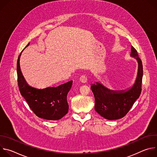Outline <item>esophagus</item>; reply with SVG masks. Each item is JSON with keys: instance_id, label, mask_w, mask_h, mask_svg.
<instances>
[{"instance_id": "1", "label": "esophagus", "mask_w": 157, "mask_h": 157, "mask_svg": "<svg viewBox=\"0 0 157 157\" xmlns=\"http://www.w3.org/2000/svg\"><path fill=\"white\" fill-rule=\"evenodd\" d=\"M79 81H80L82 83H85V82H87V78H86V77L85 76L82 75V76H81L80 78H79Z\"/></svg>"}]
</instances>
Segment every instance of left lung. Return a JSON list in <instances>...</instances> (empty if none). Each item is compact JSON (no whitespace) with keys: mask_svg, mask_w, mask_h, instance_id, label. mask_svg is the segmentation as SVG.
<instances>
[{"mask_svg":"<svg viewBox=\"0 0 157 157\" xmlns=\"http://www.w3.org/2000/svg\"><path fill=\"white\" fill-rule=\"evenodd\" d=\"M131 56L137 59L139 68L136 82L129 90L126 92L113 91L99 82L91 87L94 96L95 110L107 120H116L124 117L141 94L143 66L137 50L133 47H131Z\"/></svg>","mask_w":157,"mask_h":157,"instance_id":"obj_1","label":"left lung"}]
</instances>
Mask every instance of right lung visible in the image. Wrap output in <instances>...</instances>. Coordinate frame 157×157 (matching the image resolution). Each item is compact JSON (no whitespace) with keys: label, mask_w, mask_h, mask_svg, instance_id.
<instances>
[{"label":"right lung","mask_w":157,"mask_h":157,"mask_svg":"<svg viewBox=\"0 0 157 157\" xmlns=\"http://www.w3.org/2000/svg\"><path fill=\"white\" fill-rule=\"evenodd\" d=\"M21 52L18 56L17 63L18 85L21 95L36 116L49 121L61 119L68 112L67 94L72 86L73 81L56 87H48L43 89L30 86L20 70V57Z\"/></svg>","instance_id":"add662e5"}]
</instances>
